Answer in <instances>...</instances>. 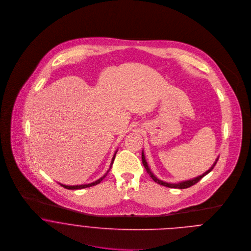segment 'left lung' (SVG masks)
<instances>
[{"instance_id": "8db88e82", "label": "left lung", "mask_w": 251, "mask_h": 251, "mask_svg": "<svg viewBox=\"0 0 251 251\" xmlns=\"http://www.w3.org/2000/svg\"><path fill=\"white\" fill-rule=\"evenodd\" d=\"M218 157H219V156L216 157L214 164L211 166V168H210L209 170H207L204 174H202V175H200V176H198V177H196V178L186 179V180H181V181H179V182H167V181H164V180H162V179H158V178L151 172V168L149 167V164H148V162H147V160H146L145 153H144V150L142 151V162H143L144 167H145L146 171L148 172V174L150 175V177L153 179L155 182H157V183H159V184H161V185H164V186H167V187H170V188H179V189L187 188V187H189V186L195 184L196 182H198L200 179H202L203 177H205L206 175H208V174L214 169V167H215V164H216V162H217V160H218Z\"/></svg>"}]
</instances>
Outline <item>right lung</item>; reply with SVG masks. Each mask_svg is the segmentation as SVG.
<instances>
[{"label":"right lung","mask_w":251,"mask_h":251,"mask_svg":"<svg viewBox=\"0 0 251 251\" xmlns=\"http://www.w3.org/2000/svg\"><path fill=\"white\" fill-rule=\"evenodd\" d=\"M117 151H118V150L115 151V153H114V155H113V158H112V160H111V164H110V168L108 169L107 172L101 177V178H100L99 179H97V180H95V181H93V182H91V183H85V184H76V185H67V184H64V183H60L59 182V184H61L63 187H65V188H67V189H82V188H86V187H90V186H93V185H96V184H98V183H100L102 179H104L106 176H107L108 172L110 171V169H111V167H112V164H113V162H114V159H115V156H116V153H117Z\"/></svg>","instance_id":"add662e5"}]
</instances>
